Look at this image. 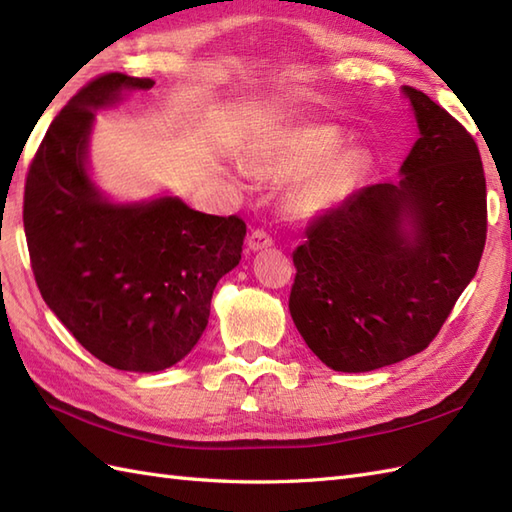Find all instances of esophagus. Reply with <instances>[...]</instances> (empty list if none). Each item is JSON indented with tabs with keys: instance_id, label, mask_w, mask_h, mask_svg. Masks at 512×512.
<instances>
[{
	"instance_id": "34e87169",
	"label": "esophagus",
	"mask_w": 512,
	"mask_h": 512,
	"mask_svg": "<svg viewBox=\"0 0 512 512\" xmlns=\"http://www.w3.org/2000/svg\"><path fill=\"white\" fill-rule=\"evenodd\" d=\"M268 246H272L270 233H266L264 229H251V233H248V248H251V251H261V248Z\"/></svg>"
}]
</instances>
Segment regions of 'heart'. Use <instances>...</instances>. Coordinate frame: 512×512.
<instances>
[{"mask_svg": "<svg viewBox=\"0 0 512 512\" xmlns=\"http://www.w3.org/2000/svg\"><path fill=\"white\" fill-rule=\"evenodd\" d=\"M338 144V133L331 126H305L272 135L248 152V165L257 176L288 178L305 170L323 153ZM320 159V158H319ZM321 160V159H320ZM362 168V154L355 148L331 152L299 176L288 192V209L299 218L334 207L353 187Z\"/></svg>", "mask_w": 512, "mask_h": 512, "instance_id": "obj_1", "label": "heart"}]
</instances>
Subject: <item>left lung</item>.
<instances>
[{"mask_svg":"<svg viewBox=\"0 0 512 512\" xmlns=\"http://www.w3.org/2000/svg\"><path fill=\"white\" fill-rule=\"evenodd\" d=\"M403 91L421 137L401 181L344 198L310 224L292 255L294 325L342 373L375 371L427 349L475 277L486 242L478 144L423 91Z\"/></svg>","mask_w":512,"mask_h":512,"instance_id":"obj_1","label":"left lung"}]
</instances>
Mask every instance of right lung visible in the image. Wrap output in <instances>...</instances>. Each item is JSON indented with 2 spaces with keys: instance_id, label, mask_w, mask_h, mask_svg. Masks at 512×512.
<instances>
[{
  "instance_id": "obj_1",
  "label": "right lung",
  "mask_w": 512,
  "mask_h": 512,
  "mask_svg": "<svg viewBox=\"0 0 512 512\" xmlns=\"http://www.w3.org/2000/svg\"><path fill=\"white\" fill-rule=\"evenodd\" d=\"M150 78L109 71L54 117L23 192V229L43 301L82 347L120 371H163L196 347L218 281L242 259L246 222L178 198L111 205L87 176L93 109Z\"/></svg>"
}]
</instances>
